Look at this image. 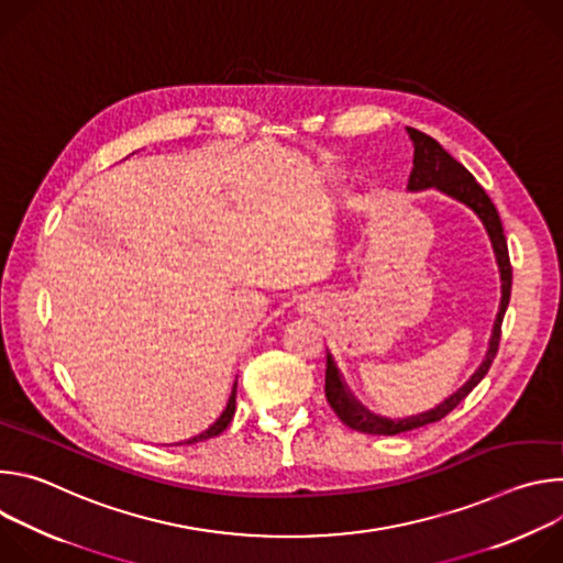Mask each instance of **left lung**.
I'll return each instance as SVG.
<instances>
[{"mask_svg":"<svg viewBox=\"0 0 563 563\" xmlns=\"http://www.w3.org/2000/svg\"><path fill=\"white\" fill-rule=\"evenodd\" d=\"M412 146H415V159H412V174L408 180V191H426V189H437L459 202H463L465 207H470L476 218L484 222L490 245L497 258V267H499V278H501V300H499V311L495 318L493 325V334L488 341V350L481 365L472 372V376L456 387V391H452L450 396H445L439 406L412 415V417H404V419H389V417H380L374 415L372 410H367L361 400L352 394V389L347 387V383L343 380V374L334 361V356L328 352V369H325V396L330 400L332 410L336 412V417L352 430L363 432V434H383V437H394L400 432L408 430H417L423 428L428 423L441 421L445 415H450L461 400L481 383L497 356L499 350V339H501V323H504V313L508 309L510 302V287H512V267H510V258H508V245H506V235H504V227H501V218L493 205V200L488 198V194L484 191L474 176L454 159L434 137L406 126Z\"/></svg>","mask_w":563,"mask_h":563,"instance_id":"1","label":"left lung"}]
</instances>
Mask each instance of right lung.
I'll list each match as a JSON object with an SVG mask.
<instances>
[{"label":"right lung","instance_id":"add662e5","mask_svg":"<svg viewBox=\"0 0 563 563\" xmlns=\"http://www.w3.org/2000/svg\"><path fill=\"white\" fill-rule=\"evenodd\" d=\"M235 387H238V380H233V385H231V391H229V398H227V404H224L222 412L216 417V421H213L207 430H202V432H198V434H194V437H189V439H185V441L169 443V445H189V443H198V441L218 437V434L231 423V419H233V412H235Z\"/></svg>","mask_w":563,"mask_h":563}]
</instances>
